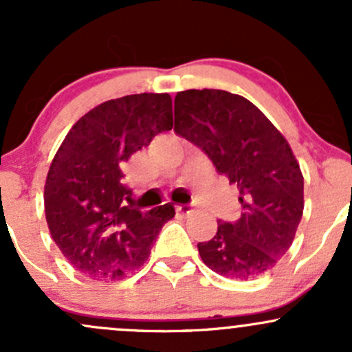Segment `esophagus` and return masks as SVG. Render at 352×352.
Listing matches in <instances>:
<instances>
[{"mask_svg":"<svg viewBox=\"0 0 352 352\" xmlns=\"http://www.w3.org/2000/svg\"><path fill=\"white\" fill-rule=\"evenodd\" d=\"M177 212H179L180 215H188V213L192 212V208H190V205H179V207H177Z\"/></svg>","mask_w":352,"mask_h":352,"instance_id":"obj_1","label":"esophagus"}]
</instances>
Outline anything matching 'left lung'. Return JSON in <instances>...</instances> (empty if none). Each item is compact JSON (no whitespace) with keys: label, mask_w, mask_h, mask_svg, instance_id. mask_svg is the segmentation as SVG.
I'll return each mask as SVG.
<instances>
[{"label":"left lung","mask_w":352,"mask_h":352,"mask_svg":"<svg viewBox=\"0 0 352 352\" xmlns=\"http://www.w3.org/2000/svg\"><path fill=\"white\" fill-rule=\"evenodd\" d=\"M173 114V131L240 192V218L218 220L217 235L199 243L201 260L233 280L261 276L289 250L305 208V182L288 140L248 99L220 89L179 92Z\"/></svg>","instance_id":"1"}]
</instances>
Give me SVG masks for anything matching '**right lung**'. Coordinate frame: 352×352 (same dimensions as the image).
<instances>
[{"mask_svg":"<svg viewBox=\"0 0 352 352\" xmlns=\"http://www.w3.org/2000/svg\"><path fill=\"white\" fill-rule=\"evenodd\" d=\"M172 127L170 96L144 92L99 104L67 132L47 172L44 212L52 240L78 272L116 281L145 263L175 210L127 205L122 165Z\"/></svg>","mask_w":352,"mask_h":352,"instance_id":"add662e5","label":"right lung"}]
</instances>
